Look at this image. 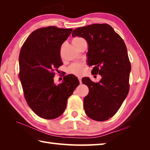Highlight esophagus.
<instances>
[{
    "label": "esophagus",
    "instance_id": "obj_1",
    "mask_svg": "<svg viewBox=\"0 0 150 150\" xmlns=\"http://www.w3.org/2000/svg\"><path fill=\"white\" fill-rule=\"evenodd\" d=\"M78 79H79V83L81 84V83H82V81H81V77H79Z\"/></svg>",
    "mask_w": 150,
    "mask_h": 150
}]
</instances>
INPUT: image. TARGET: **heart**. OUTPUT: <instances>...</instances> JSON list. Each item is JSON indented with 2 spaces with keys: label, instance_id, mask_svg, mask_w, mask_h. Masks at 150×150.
<instances>
[{
  "label": "heart",
  "instance_id": "heart-1",
  "mask_svg": "<svg viewBox=\"0 0 150 150\" xmlns=\"http://www.w3.org/2000/svg\"><path fill=\"white\" fill-rule=\"evenodd\" d=\"M82 40H84L83 38H75L73 40V44H77ZM83 67L84 66L82 63H73V64L71 65L67 69V72L70 73V74L75 75H81L83 73Z\"/></svg>",
  "mask_w": 150,
  "mask_h": 150
}]
</instances>
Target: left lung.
I'll list each match as a JSON object with an SVG mask.
<instances>
[{"label": "left lung", "instance_id": "8db88e82", "mask_svg": "<svg viewBox=\"0 0 150 150\" xmlns=\"http://www.w3.org/2000/svg\"><path fill=\"white\" fill-rule=\"evenodd\" d=\"M75 36L87 41V64L93 65L92 73L101 76L96 83L88 77L82 79L89 90L84 98L85 113L94 120H107L116 113L128 94L131 65L125 43L106 24L78 28L72 32V37Z\"/></svg>", "mask_w": 150, "mask_h": 150}]
</instances>
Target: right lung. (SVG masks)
<instances>
[{
	"label": "right lung",
	"instance_id": "right-lung-1",
	"mask_svg": "<svg viewBox=\"0 0 150 150\" xmlns=\"http://www.w3.org/2000/svg\"><path fill=\"white\" fill-rule=\"evenodd\" d=\"M72 29L48 26L32 32L19 55V78L25 98L35 114L47 120L59 117L67 100L79 85L77 77L65 75L59 85L54 83L53 72L63 65L61 46Z\"/></svg>",
	"mask_w": 150,
	"mask_h": 150
}]
</instances>
